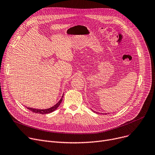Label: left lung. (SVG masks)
<instances>
[{"label": "left lung", "instance_id": "8db88e82", "mask_svg": "<svg viewBox=\"0 0 155 155\" xmlns=\"http://www.w3.org/2000/svg\"><path fill=\"white\" fill-rule=\"evenodd\" d=\"M93 112H94V111H93Z\"/></svg>", "mask_w": 155, "mask_h": 155}]
</instances>
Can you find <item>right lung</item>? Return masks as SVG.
<instances>
[{
    "label": "right lung",
    "mask_w": 155,
    "mask_h": 155,
    "mask_svg": "<svg viewBox=\"0 0 155 155\" xmlns=\"http://www.w3.org/2000/svg\"><path fill=\"white\" fill-rule=\"evenodd\" d=\"M62 97H63V95L62 96ZM63 101V98H61L59 102L56 104L54 105H53V107H50V108H48V109H34V108H31V107H28V109L32 111L33 112H35V113H38V114H48V113H51L53 111H54L57 108H58L59 107V105H60V104Z\"/></svg>",
    "instance_id": "right-lung-1"
}]
</instances>
